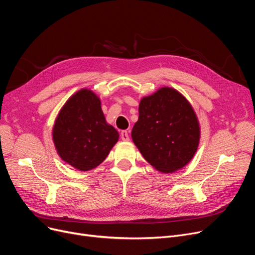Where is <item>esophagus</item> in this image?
Wrapping results in <instances>:
<instances>
[{
	"label": "esophagus",
	"mask_w": 255,
	"mask_h": 255,
	"mask_svg": "<svg viewBox=\"0 0 255 255\" xmlns=\"http://www.w3.org/2000/svg\"><path fill=\"white\" fill-rule=\"evenodd\" d=\"M121 138H122V140H124V141L129 140V135H128V132L126 130H123L121 132Z\"/></svg>",
	"instance_id": "esophagus-1"
}]
</instances>
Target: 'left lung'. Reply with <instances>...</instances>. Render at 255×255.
<instances>
[{
    "mask_svg": "<svg viewBox=\"0 0 255 255\" xmlns=\"http://www.w3.org/2000/svg\"><path fill=\"white\" fill-rule=\"evenodd\" d=\"M131 136L154 169L173 173L194 157L200 140V125L186 98L175 88L164 86L140 100Z\"/></svg>",
    "mask_w": 255,
    "mask_h": 255,
    "instance_id": "left-lung-1",
    "label": "left lung"
}]
</instances>
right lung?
<instances>
[{
    "instance_id": "obj_1",
    "label": "right lung",
    "mask_w": 255,
    "mask_h": 255,
    "mask_svg": "<svg viewBox=\"0 0 255 255\" xmlns=\"http://www.w3.org/2000/svg\"><path fill=\"white\" fill-rule=\"evenodd\" d=\"M52 135L60 158L83 172L103 162L119 140V132L105 120L100 98L87 88L62 106Z\"/></svg>"
}]
</instances>
